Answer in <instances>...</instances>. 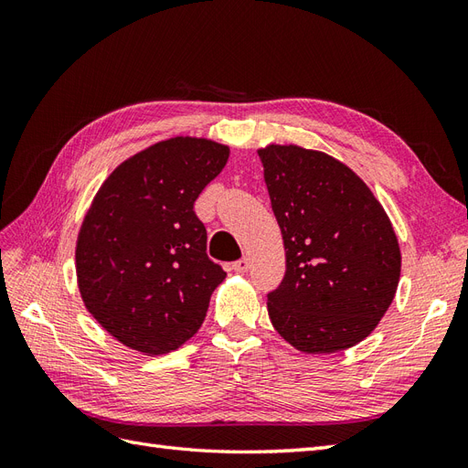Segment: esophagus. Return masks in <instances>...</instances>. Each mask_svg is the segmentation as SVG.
<instances>
[{"mask_svg": "<svg viewBox=\"0 0 468 468\" xmlns=\"http://www.w3.org/2000/svg\"><path fill=\"white\" fill-rule=\"evenodd\" d=\"M232 269H234V271H238V273H246L248 269H250V260L244 256L242 260H238V261L232 263Z\"/></svg>", "mask_w": 468, "mask_h": 468, "instance_id": "esophagus-1", "label": "esophagus"}]
</instances>
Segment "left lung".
Here are the masks:
<instances>
[{
    "instance_id": "1",
    "label": "left lung",
    "mask_w": 468,
    "mask_h": 468,
    "mask_svg": "<svg viewBox=\"0 0 468 468\" xmlns=\"http://www.w3.org/2000/svg\"><path fill=\"white\" fill-rule=\"evenodd\" d=\"M258 154L287 251L285 277L267 292L271 324L304 353L359 344L385 316L400 279L385 208L328 154L275 144Z\"/></svg>"
}]
</instances>
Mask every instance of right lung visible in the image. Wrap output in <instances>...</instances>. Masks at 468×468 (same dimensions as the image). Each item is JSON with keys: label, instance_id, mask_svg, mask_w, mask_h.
Wrapping results in <instances>:
<instances>
[{"label": "right lung", "instance_id": "obj_1", "mask_svg": "<svg viewBox=\"0 0 468 468\" xmlns=\"http://www.w3.org/2000/svg\"><path fill=\"white\" fill-rule=\"evenodd\" d=\"M229 148L177 136L122 162L95 195L76 248L81 299L126 347L160 356L201 328L224 269L195 201Z\"/></svg>", "mask_w": 468, "mask_h": 468}]
</instances>
